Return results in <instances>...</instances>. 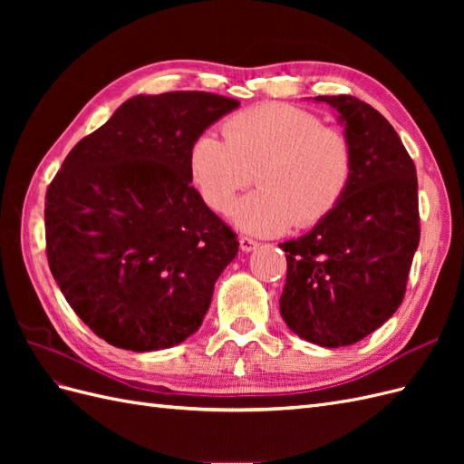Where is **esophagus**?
Masks as SVG:
<instances>
[{
	"mask_svg": "<svg viewBox=\"0 0 464 464\" xmlns=\"http://www.w3.org/2000/svg\"><path fill=\"white\" fill-rule=\"evenodd\" d=\"M259 244L254 240V237H247V236H242L240 237V247L242 251H246V254H249V251H254Z\"/></svg>",
	"mask_w": 464,
	"mask_h": 464,
	"instance_id": "esophagus-1",
	"label": "esophagus"
}]
</instances>
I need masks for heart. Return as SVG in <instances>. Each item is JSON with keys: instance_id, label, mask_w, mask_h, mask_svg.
<instances>
[{"instance_id": "b5f03b06", "label": "heart", "mask_w": 464, "mask_h": 464, "mask_svg": "<svg viewBox=\"0 0 464 464\" xmlns=\"http://www.w3.org/2000/svg\"><path fill=\"white\" fill-rule=\"evenodd\" d=\"M222 135L195 139L189 178L217 213L256 178L259 188L234 210V222L251 234L315 227L339 207L354 176L348 135L296 106L266 102L236 111L222 123Z\"/></svg>"}]
</instances>
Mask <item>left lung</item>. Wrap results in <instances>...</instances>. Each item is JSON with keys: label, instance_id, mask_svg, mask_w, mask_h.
I'll return each instance as SVG.
<instances>
[{"label": "left lung", "instance_id": "8db88e82", "mask_svg": "<svg viewBox=\"0 0 464 464\" xmlns=\"http://www.w3.org/2000/svg\"><path fill=\"white\" fill-rule=\"evenodd\" d=\"M339 111L354 176L333 213L286 251L280 315L307 343L362 341L397 312L420 242L416 168L392 125L356 96H315Z\"/></svg>", "mask_w": 464, "mask_h": 464}]
</instances>
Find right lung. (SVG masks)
Instances as JSON below:
<instances>
[{"mask_svg":"<svg viewBox=\"0 0 464 464\" xmlns=\"http://www.w3.org/2000/svg\"><path fill=\"white\" fill-rule=\"evenodd\" d=\"M237 106L201 91L133 96L52 179L50 271L108 344L150 353L201 327L240 244L191 186L188 159L195 139Z\"/></svg>","mask_w":464,"mask_h":464,"instance_id":"obj_1","label":"right lung"}]
</instances>
